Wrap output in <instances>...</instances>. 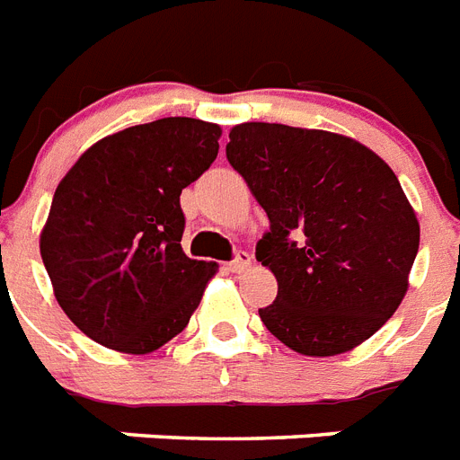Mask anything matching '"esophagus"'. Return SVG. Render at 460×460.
I'll return each mask as SVG.
<instances>
[{
  "label": "esophagus",
  "mask_w": 460,
  "mask_h": 460,
  "mask_svg": "<svg viewBox=\"0 0 460 460\" xmlns=\"http://www.w3.org/2000/svg\"><path fill=\"white\" fill-rule=\"evenodd\" d=\"M249 266H252V256H249L247 252H240L237 253V259L230 261L226 268L230 270V273H244Z\"/></svg>",
  "instance_id": "obj_1"
}]
</instances>
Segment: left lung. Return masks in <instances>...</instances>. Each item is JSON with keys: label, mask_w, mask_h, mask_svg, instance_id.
Segmentation results:
<instances>
[{"label": "left lung", "mask_w": 460, "mask_h": 460, "mask_svg": "<svg viewBox=\"0 0 460 460\" xmlns=\"http://www.w3.org/2000/svg\"><path fill=\"white\" fill-rule=\"evenodd\" d=\"M226 152L270 220L256 244L278 280L263 325L304 356L373 337L409 292L420 244L394 171L354 137L280 123L234 126Z\"/></svg>", "instance_id": "1"}]
</instances>
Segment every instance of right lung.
I'll use <instances>...</instances> for the list:
<instances>
[{"label":"right lung","mask_w":460,"mask_h":460,"mask_svg":"<svg viewBox=\"0 0 460 460\" xmlns=\"http://www.w3.org/2000/svg\"><path fill=\"white\" fill-rule=\"evenodd\" d=\"M220 126L161 119L102 137L58 182L40 253L64 314L120 354H152L199 306L218 266L182 252L180 194L218 156Z\"/></svg>","instance_id":"obj_1"}]
</instances>
